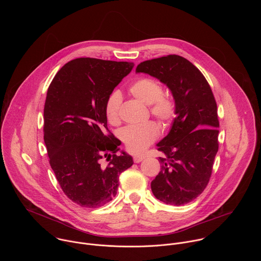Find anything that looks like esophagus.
Listing matches in <instances>:
<instances>
[{"instance_id":"obj_1","label":"esophagus","mask_w":261,"mask_h":261,"mask_svg":"<svg viewBox=\"0 0 261 261\" xmlns=\"http://www.w3.org/2000/svg\"><path fill=\"white\" fill-rule=\"evenodd\" d=\"M144 159H145L144 155H136V156L134 158V162H135V163H140V162H142Z\"/></svg>"}]
</instances>
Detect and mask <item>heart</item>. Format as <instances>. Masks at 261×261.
I'll return each instance as SVG.
<instances>
[{
    "label": "heart",
    "mask_w": 261,
    "mask_h": 261,
    "mask_svg": "<svg viewBox=\"0 0 261 261\" xmlns=\"http://www.w3.org/2000/svg\"><path fill=\"white\" fill-rule=\"evenodd\" d=\"M127 92L137 100L148 105L149 112L160 123H171L177 113V105L174 96L164 92L162 83L151 77H140L133 81ZM121 97L116 91L112 92L106 100L105 114L112 125L120 122ZM159 127L153 121H147L139 125H129L120 132V139L126 149L133 153H141L159 137Z\"/></svg>",
    "instance_id": "b5f03b06"
}]
</instances>
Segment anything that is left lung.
Here are the masks:
<instances>
[{"mask_svg":"<svg viewBox=\"0 0 261 261\" xmlns=\"http://www.w3.org/2000/svg\"><path fill=\"white\" fill-rule=\"evenodd\" d=\"M171 89L177 116L169 135L156 146L162 170L151 181L156 199L174 206L196 199L208 185L219 148V119L212 89L202 72L186 58L171 54L137 66Z\"/></svg>","mask_w":261,"mask_h":261,"instance_id":"obj_1","label":"left lung"}]
</instances>
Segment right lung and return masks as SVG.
<instances>
[{
    "label": "right lung",
    "instance_id": "obj_1",
    "mask_svg": "<svg viewBox=\"0 0 261 261\" xmlns=\"http://www.w3.org/2000/svg\"><path fill=\"white\" fill-rule=\"evenodd\" d=\"M134 64L96 58L69 61L51 81L44 106V142L64 194L77 205L98 208L112 201L120 173L133 166L108 128L105 103ZM106 159L108 164H103Z\"/></svg>",
    "mask_w": 261,
    "mask_h": 261
}]
</instances>
